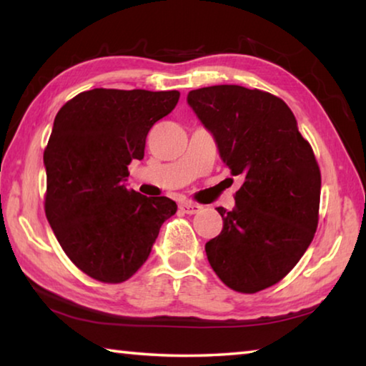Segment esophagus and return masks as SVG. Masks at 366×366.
<instances>
[{"mask_svg": "<svg viewBox=\"0 0 366 366\" xmlns=\"http://www.w3.org/2000/svg\"><path fill=\"white\" fill-rule=\"evenodd\" d=\"M200 208L202 207L197 205V203H194V202H182L181 205H179V209H181V212L185 214H195L200 212Z\"/></svg>", "mask_w": 366, "mask_h": 366, "instance_id": "1", "label": "esophagus"}]
</instances>
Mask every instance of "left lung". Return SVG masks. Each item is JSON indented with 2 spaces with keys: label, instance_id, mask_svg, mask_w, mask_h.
Returning <instances> with one entry per match:
<instances>
[{
  "label": "left lung",
  "instance_id": "8db88e82",
  "mask_svg": "<svg viewBox=\"0 0 366 366\" xmlns=\"http://www.w3.org/2000/svg\"><path fill=\"white\" fill-rule=\"evenodd\" d=\"M187 103L244 184L235 208H216L222 231L205 245L227 287L242 294L274 286L299 263L318 227L321 172L312 145L281 98L240 85L189 92Z\"/></svg>",
  "mask_w": 366,
  "mask_h": 366
}]
</instances>
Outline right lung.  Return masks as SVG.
Here are the masks:
<instances>
[{
	"instance_id": "right-lung-1",
	"label": "right lung",
	"mask_w": 366,
	"mask_h": 366,
	"mask_svg": "<svg viewBox=\"0 0 366 366\" xmlns=\"http://www.w3.org/2000/svg\"><path fill=\"white\" fill-rule=\"evenodd\" d=\"M179 97L177 90L94 89L54 117L43 153L46 219L71 262L97 281L134 276L161 224L177 212L171 198L145 197L124 182L131 161L144 158L148 131Z\"/></svg>"
}]
</instances>
